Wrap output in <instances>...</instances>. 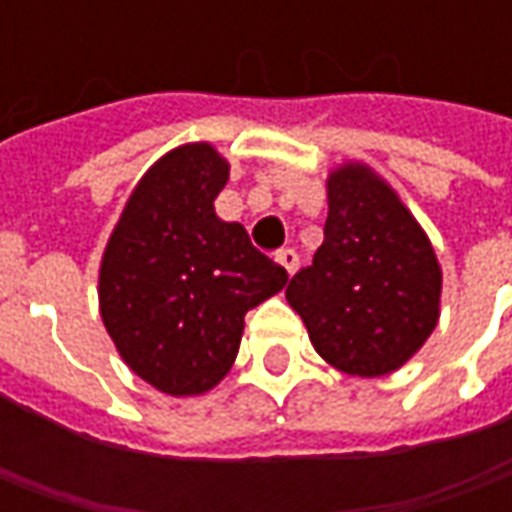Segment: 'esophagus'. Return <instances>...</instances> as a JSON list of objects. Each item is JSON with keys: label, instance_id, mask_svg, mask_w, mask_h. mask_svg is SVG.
Masks as SVG:
<instances>
[{"label": "esophagus", "instance_id": "34e87169", "mask_svg": "<svg viewBox=\"0 0 512 512\" xmlns=\"http://www.w3.org/2000/svg\"><path fill=\"white\" fill-rule=\"evenodd\" d=\"M277 263L288 271L290 277H293V274H296V268H299V255H296V249H279Z\"/></svg>", "mask_w": 512, "mask_h": 512}]
</instances>
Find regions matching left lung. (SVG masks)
Listing matches in <instances>:
<instances>
[{"instance_id": "obj_1", "label": "left lung", "mask_w": 512, "mask_h": 512, "mask_svg": "<svg viewBox=\"0 0 512 512\" xmlns=\"http://www.w3.org/2000/svg\"><path fill=\"white\" fill-rule=\"evenodd\" d=\"M326 191L323 244L285 296L329 365L348 376H386L439 323V260L417 219L370 167L343 164Z\"/></svg>"}]
</instances>
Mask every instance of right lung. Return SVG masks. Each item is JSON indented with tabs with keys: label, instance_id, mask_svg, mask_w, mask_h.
Here are the masks:
<instances>
[{
	"label": "right lung",
	"instance_id": "1",
	"mask_svg": "<svg viewBox=\"0 0 512 512\" xmlns=\"http://www.w3.org/2000/svg\"><path fill=\"white\" fill-rule=\"evenodd\" d=\"M230 164L208 142L169 150L128 197L106 244L98 301L117 351L158 392L202 395L233 367L244 315L288 271L213 211Z\"/></svg>",
	"mask_w": 512,
	"mask_h": 512
}]
</instances>
